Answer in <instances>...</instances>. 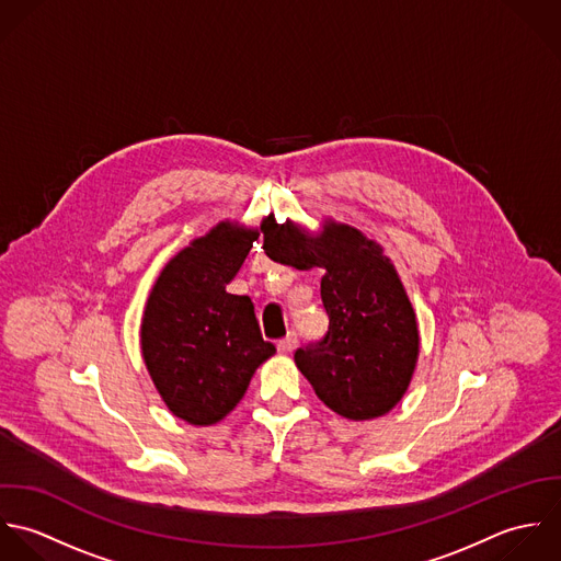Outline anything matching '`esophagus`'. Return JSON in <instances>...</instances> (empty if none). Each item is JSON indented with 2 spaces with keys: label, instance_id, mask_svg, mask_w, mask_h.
Segmentation results:
<instances>
[{
  "label": "esophagus",
  "instance_id": "1",
  "mask_svg": "<svg viewBox=\"0 0 561 561\" xmlns=\"http://www.w3.org/2000/svg\"><path fill=\"white\" fill-rule=\"evenodd\" d=\"M295 346H297V334H295V332H290L288 336L282 337V340L277 342V351H279V353H293Z\"/></svg>",
  "mask_w": 561,
  "mask_h": 561
}]
</instances>
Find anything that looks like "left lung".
I'll return each mask as SVG.
<instances>
[{"instance_id":"left-lung-1","label":"left lung","mask_w":561,"mask_h":561,"mask_svg":"<svg viewBox=\"0 0 561 561\" xmlns=\"http://www.w3.org/2000/svg\"><path fill=\"white\" fill-rule=\"evenodd\" d=\"M264 253L279 264L325 268L321 299L328 334L295 351L317 397L340 416L388 414L405 394L419 359V325L383 249L351 225L325 221L321 233L273 215L262 224Z\"/></svg>"}]
</instances>
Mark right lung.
Instances as JSON below:
<instances>
[{"label": "right lung", "mask_w": 561, "mask_h": 561, "mask_svg": "<svg viewBox=\"0 0 561 561\" xmlns=\"http://www.w3.org/2000/svg\"><path fill=\"white\" fill-rule=\"evenodd\" d=\"M255 240L257 229L224 221L171 257L149 293L142 359L167 408L191 425L225 419L275 353L251 299L225 290Z\"/></svg>", "instance_id": "add662e5"}]
</instances>
